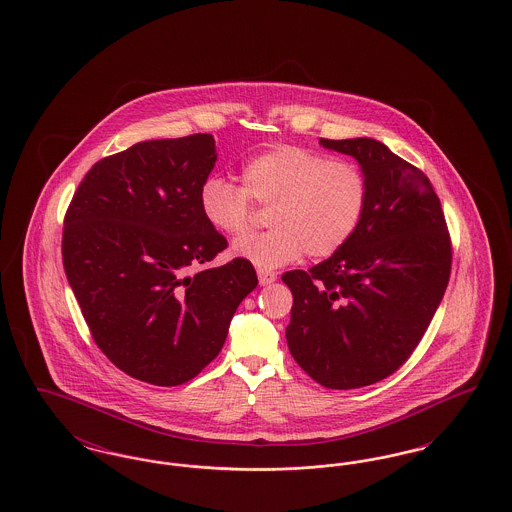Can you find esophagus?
<instances>
[{"label":"esophagus","mask_w":512,"mask_h":512,"mask_svg":"<svg viewBox=\"0 0 512 512\" xmlns=\"http://www.w3.org/2000/svg\"><path fill=\"white\" fill-rule=\"evenodd\" d=\"M257 276H259V284L261 286H268V284H272L274 280H276V274L272 272V270H257Z\"/></svg>","instance_id":"1"}]
</instances>
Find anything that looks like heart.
<instances>
[{
  "label": "heart",
  "instance_id": "b5f03b06",
  "mask_svg": "<svg viewBox=\"0 0 512 512\" xmlns=\"http://www.w3.org/2000/svg\"><path fill=\"white\" fill-rule=\"evenodd\" d=\"M368 199L370 184L359 165L286 144L249 157L242 186L209 174L199 188L203 217L228 238L253 228V201L272 207V230L234 245L238 257L261 270L284 267L303 253L313 259L340 253L359 232Z\"/></svg>",
  "mask_w": 512,
  "mask_h": 512
}]
</instances>
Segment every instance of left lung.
Masks as SVG:
<instances>
[{"label": "left lung", "mask_w": 512, "mask_h": 512, "mask_svg": "<svg viewBox=\"0 0 512 512\" xmlns=\"http://www.w3.org/2000/svg\"><path fill=\"white\" fill-rule=\"evenodd\" d=\"M320 146L359 161L368 211L340 253L282 274L293 293L286 340L320 386L353 390L388 378L411 357L447 288L453 249L424 172L372 138H320Z\"/></svg>", "instance_id": "left-lung-1"}]
</instances>
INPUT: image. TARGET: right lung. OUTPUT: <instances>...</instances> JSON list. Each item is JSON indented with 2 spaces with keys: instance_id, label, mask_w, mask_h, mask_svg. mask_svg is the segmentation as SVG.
I'll return each instance as SVG.
<instances>
[{
  "instance_id": "add662e5",
  "label": "right lung",
  "mask_w": 512,
  "mask_h": 512,
  "mask_svg": "<svg viewBox=\"0 0 512 512\" xmlns=\"http://www.w3.org/2000/svg\"><path fill=\"white\" fill-rule=\"evenodd\" d=\"M217 161L211 134L149 140L98 161L65 215L63 267L103 355L153 386L195 378L257 288L242 257L190 270L228 247L199 209Z\"/></svg>"
}]
</instances>
